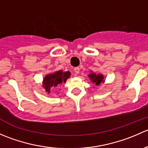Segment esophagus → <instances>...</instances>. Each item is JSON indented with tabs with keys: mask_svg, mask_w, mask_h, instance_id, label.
<instances>
[{
	"mask_svg": "<svg viewBox=\"0 0 148 148\" xmlns=\"http://www.w3.org/2000/svg\"><path fill=\"white\" fill-rule=\"evenodd\" d=\"M79 71H80V69L79 68V67H76V68H74V71H75V73H77V74H79Z\"/></svg>",
	"mask_w": 148,
	"mask_h": 148,
	"instance_id": "obj_1",
	"label": "esophagus"
}]
</instances>
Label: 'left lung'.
<instances>
[{"label": "left lung", "instance_id": "1", "mask_svg": "<svg viewBox=\"0 0 148 148\" xmlns=\"http://www.w3.org/2000/svg\"><path fill=\"white\" fill-rule=\"evenodd\" d=\"M88 77L90 78L91 82L96 85H99L104 82V76L101 74H95V73L92 72L89 74Z\"/></svg>", "mask_w": 148, "mask_h": 148}]
</instances>
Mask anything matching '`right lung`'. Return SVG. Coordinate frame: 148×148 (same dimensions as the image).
Listing matches in <instances>:
<instances>
[{"label":"right lung","instance_id":"right-lung-1","mask_svg":"<svg viewBox=\"0 0 148 148\" xmlns=\"http://www.w3.org/2000/svg\"><path fill=\"white\" fill-rule=\"evenodd\" d=\"M71 73L69 71H57L53 74H49L44 78L43 86L45 89L46 92L50 93L51 88L55 87L57 85L61 84L63 82H66V79L69 78Z\"/></svg>","mask_w":148,"mask_h":148}]
</instances>
